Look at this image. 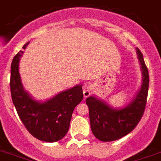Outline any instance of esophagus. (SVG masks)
I'll list each match as a JSON object with an SVG mask.
<instances>
[{"label":"esophagus","instance_id":"1","mask_svg":"<svg viewBox=\"0 0 161 161\" xmlns=\"http://www.w3.org/2000/svg\"><path fill=\"white\" fill-rule=\"evenodd\" d=\"M92 85L91 84H86L83 86V93L85 97H88L92 93Z\"/></svg>","mask_w":161,"mask_h":161}]
</instances>
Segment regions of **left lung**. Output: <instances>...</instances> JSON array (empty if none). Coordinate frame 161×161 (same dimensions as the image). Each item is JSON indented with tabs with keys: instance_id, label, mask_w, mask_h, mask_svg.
Listing matches in <instances>:
<instances>
[{
	"instance_id": "8db88e82",
	"label": "left lung",
	"mask_w": 161,
	"mask_h": 161,
	"mask_svg": "<svg viewBox=\"0 0 161 161\" xmlns=\"http://www.w3.org/2000/svg\"><path fill=\"white\" fill-rule=\"evenodd\" d=\"M142 73L141 85L132 101L125 105L114 108L96 96L85 100L89 109L90 126L93 135L104 142L113 141L132 132L144 113L148 97L149 76L143 55L136 48Z\"/></svg>"
}]
</instances>
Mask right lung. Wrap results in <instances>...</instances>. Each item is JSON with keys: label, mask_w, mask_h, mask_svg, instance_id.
Returning a JSON list of instances; mask_svg holds the SVG:
<instances>
[{"label": "right lung", "mask_w": 161, "mask_h": 161, "mask_svg": "<svg viewBox=\"0 0 161 161\" xmlns=\"http://www.w3.org/2000/svg\"><path fill=\"white\" fill-rule=\"evenodd\" d=\"M29 41L23 46L25 49ZM24 51L13 57L11 64L10 90L18 116L34 137L45 142H56L68 132L75 107L83 100L82 85L60 92L45 101H36L24 88L19 64Z\"/></svg>", "instance_id": "add662e5"}]
</instances>
